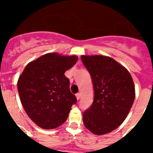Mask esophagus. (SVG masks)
<instances>
[{"mask_svg":"<svg viewBox=\"0 0 153 153\" xmlns=\"http://www.w3.org/2000/svg\"><path fill=\"white\" fill-rule=\"evenodd\" d=\"M76 99H77V100H79V98H80V93H76Z\"/></svg>","mask_w":153,"mask_h":153,"instance_id":"34e87169","label":"esophagus"}]
</instances>
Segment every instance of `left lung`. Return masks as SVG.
Returning a JSON list of instances; mask_svg holds the SVG:
<instances>
[{
  "instance_id": "obj_1",
  "label": "left lung",
  "mask_w": 153,
  "mask_h": 153,
  "mask_svg": "<svg viewBox=\"0 0 153 153\" xmlns=\"http://www.w3.org/2000/svg\"><path fill=\"white\" fill-rule=\"evenodd\" d=\"M81 60L91 75L94 100L83 114L85 127L102 136L117 129L129 114L136 90L126 67L110 56L82 55Z\"/></svg>"
}]
</instances>
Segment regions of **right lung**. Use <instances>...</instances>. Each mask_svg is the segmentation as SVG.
<instances>
[{"mask_svg":"<svg viewBox=\"0 0 153 153\" xmlns=\"http://www.w3.org/2000/svg\"><path fill=\"white\" fill-rule=\"evenodd\" d=\"M77 60L76 55L48 53L30 62L19 76L21 104L29 118L42 129L61 126L76 102L64 73Z\"/></svg>","mask_w":153,"mask_h":153,"instance_id":"1","label":"right lung"}]
</instances>
